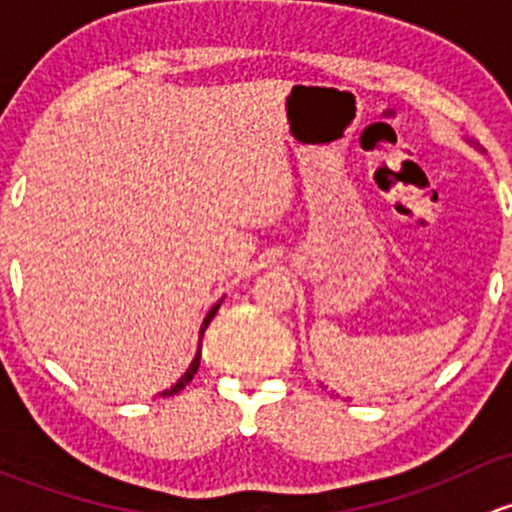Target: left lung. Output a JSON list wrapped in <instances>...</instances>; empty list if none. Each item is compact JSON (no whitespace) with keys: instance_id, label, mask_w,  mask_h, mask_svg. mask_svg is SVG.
Wrapping results in <instances>:
<instances>
[{"instance_id":"left-lung-1","label":"left lung","mask_w":512,"mask_h":512,"mask_svg":"<svg viewBox=\"0 0 512 512\" xmlns=\"http://www.w3.org/2000/svg\"><path fill=\"white\" fill-rule=\"evenodd\" d=\"M471 143H473V141H471ZM473 146H476V143H473ZM476 148H478V146H476Z\"/></svg>"}]
</instances>
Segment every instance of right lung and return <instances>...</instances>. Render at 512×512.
<instances>
[{"label": "right lung", "instance_id": "1", "mask_svg": "<svg viewBox=\"0 0 512 512\" xmlns=\"http://www.w3.org/2000/svg\"><path fill=\"white\" fill-rule=\"evenodd\" d=\"M220 304H223V299H220L218 304H213V309H210L208 314H205V319H203V324H200V334H198V339L200 342H203V334H205V329H208V324L213 322V317L215 314H218V309H220ZM200 342H198V352H195V356H193V361H190V366L188 369H185V374L180 376L178 381H175L173 386H170V389H165V391H160L158 396H173V394H178V391H183L185 386L190 384V379H193L195 376V371H198V366H200Z\"/></svg>", "mask_w": 512, "mask_h": 512}]
</instances>
